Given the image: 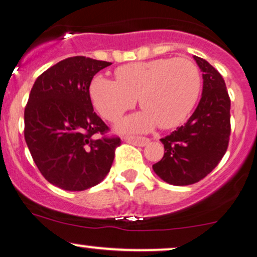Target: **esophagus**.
<instances>
[{"label": "esophagus", "instance_id": "1", "mask_svg": "<svg viewBox=\"0 0 257 257\" xmlns=\"http://www.w3.org/2000/svg\"><path fill=\"white\" fill-rule=\"evenodd\" d=\"M123 141H125L126 143L137 145V147H145V145H148L149 142H150V139L145 137H125Z\"/></svg>", "mask_w": 257, "mask_h": 257}]
</instances>
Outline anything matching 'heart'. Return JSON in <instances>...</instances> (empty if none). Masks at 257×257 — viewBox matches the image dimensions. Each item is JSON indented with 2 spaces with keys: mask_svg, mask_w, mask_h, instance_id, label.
<instances>
[{
  "mask_svg": "<svg viewBox=\"0 0 257 257\" xmlns=\"http://www.w3.org/2000/svg\"><path fill=\"white\" fill-rule=\"evenodd\" d=\"M115 81L95 76L89 94L97 112L116 121L139 99L142 112L126 116L116 130L123 134H143L160 125L174 128L185 121L200 94L198 68L187 58H157L119 66Z\"/></svg>",
  "mask_w": 257,
  "mask_h": 257,
  "instance_id": "heart-1",
  "label": "heart"
}]
</instances>
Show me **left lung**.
Returning <instances> with one entry per match:
<instances>
[{
    "label": "left lung",
    "mask_w": 257,
    "mask_h": 257,
    "mask_svg": "<svg viewBox=\"0 0 257 257\" xmlns=\"http://www.w3.org/2000/svg\"><path fill=\"white\" fill-rule=\"evenodd\" d=\"M202 72V94L185 125L161 139L164 156L153 166L163 181L187 186L200 181L218 166L230 139V97L221 75L200 57H193Z\"/></svg>",
    "instance_id": "1"
}]
</instances>
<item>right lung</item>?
Wrapping results in <instances>:
<instances>
[{"mask_svg":"<svg viewBox=\"0 0 257 257\" xmlns=\"http://www.w3.org/2000/svg\"><path fill=\"white\" fill-rule=\"evenodd\" d=\"M112 64L83 56L66 58L34 82L25 108V141L38 169L65 191H84L104 179L120 138L94 112L89 87Z\"/></svg>","mask_w":257,"mask_h":257,"instance_id":"1","label":"right lung"}]
</instances>
